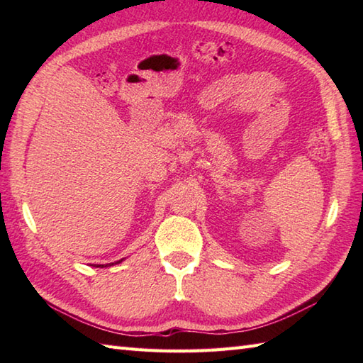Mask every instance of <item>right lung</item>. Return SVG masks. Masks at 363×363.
Listing matches in <instances>:
<instances>
[{"label":"right lung","mask_w":363,"mask_h":363,"mask_svg":"<svg viewBox=\"0 0 363 363\" xmlns=\"http://www.w3.org/2000/svg\"><path fill=\"white\" fill-rule=\"evenodd\" d=\"M120 262H123V259L121 260H117V262H115V264H120ZM115 264H106V265H98V267H111V265H115Z\"/></svg>","instance_id":"1"}]
</instances>
